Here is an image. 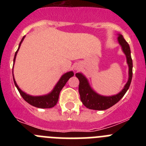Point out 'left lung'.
<instances>
[{
    "label": "left lung",
    "instance_id": "obj_1",
    "mask_svg": "<svg viewBox=\"0 0 146 146\" xmlns=\"http://www.w3.org/2000/svg\"><path fill=\"white\" fill-rule=\"evenodd\" d=\"M118 42L122 47L123 52L126 56L127 64L129 65V80L126 82L124 88L119 94L112 96H100L96 93L94 92L91 88L88 82L87 79L81 73H77L76 77L79 79V93L80 99L82 104L88 109L96 110H104L108 108H111L114 104H116L121 98L124 96L131 84V78H132V59L131 57V51H130L129 45L123 38L122 35L118 36Z\"/></svg>",
    "mask_w": 146,
    "mask_h": 146
}]
</instances>
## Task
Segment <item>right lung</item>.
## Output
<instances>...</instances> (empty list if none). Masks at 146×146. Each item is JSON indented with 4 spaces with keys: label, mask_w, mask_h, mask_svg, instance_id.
I'll return each mask as SVG.
<instances>
[{
    "label": "right lung",
    "mask_w": 146,
    "mask_h": 146,
    "mask_svg": "<svg viewBox=\"0 0 146 146\" xmlns=\"http://www.w3.org/2000/svg\"><path fill=\"white\" fill-rule=\"evenodd\" d=\"M25 36H23L22 38L21 42H20V44H19V47H18L17 50L15 52V58H14V63L15 61V58H16V55L17 53L19 48L20 47V44L23 42V39H24ZM74 76V73L73 72H67L66 74H64V75L62 76L61 78L59 80L58 82L57 83V85L55 86V87L54 88L53 91L50 94H47L46 96H32L28 95L25 93H24L23 91H22L20 89V88L18 87V86L17 85L16 82L15 80V78H14V76H13V80H14V82H15V86L17 88L18 91L20 92V95L22 96V97L24 99L25 101H26L28 104H31L32 106H34L36 108H53L55 104H57L59 98V94H60V91L62 90V88H64V86H65L66 82L69 80V78Z\"/></svg>",
    "instance_id": "1"
}]
</instances>
